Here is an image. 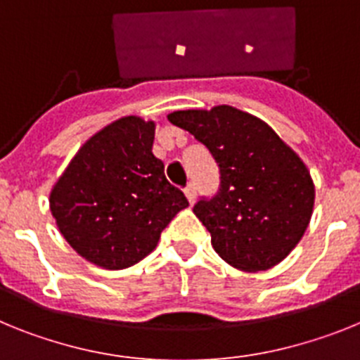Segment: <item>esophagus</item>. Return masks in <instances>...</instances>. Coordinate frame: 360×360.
I'll use <instances>...</instances> for the list:
<instances>
[{"label": "esophagus", "instance_id": "34e87169", "mask_svg": "<svg viewBox=\"0 0 360 360\" xmlns=\"http://www.w3.org/2000/svg\"><path fill=\"white\" fill-rule=\"evenodd\" d=\"M184 193H186V198L189 200V203H191V205H193V203H195V200H196L195 186H193V184H189V186H187L186 189H184Z\"/></svg>", "mask_w": 360, "mask_h": 360}]
</instances>
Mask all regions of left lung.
I'll return each instance as SVG.
<instances>
[{
  "label": "left lung",
  "mask_w": 360,
  "mask_h": 360,
  "mask_svg": "<svg viewBox=\"0 0 360 360\" xmlns=\"http://www.w3.org/2000/svg\"><path fill=\"white\" fill-rule=\"evenodd\" d=\"M167 119L202 142L219 167L218 195L193 209L211 232L212 249L243 272L281 263L314 212L307 164L269 124L227 104L173 111Z\"/></svg>",
  "instance_id": "1"
}]
</instances>
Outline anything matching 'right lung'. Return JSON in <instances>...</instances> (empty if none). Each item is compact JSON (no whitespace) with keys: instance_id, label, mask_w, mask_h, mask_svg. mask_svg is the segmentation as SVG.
I'll return each instance as SVG.
<instances>
[{"instance_id":"right-lung-1","label":"right lung","mask_w":360,"mask_h":360,"mask_svg":"<svg viewBox=\"0 0 360 360\" xmlns=\"http://www.w3.org/2000/svg\"><path fill=\"white\" fill-rule=\"evenodd\" d=\"M155 120L128 115L79 148L50 191L56 225L75 252L122 270L155 250L160 232L187 203L153 155Z\"/></svg>"}]
</instances>
